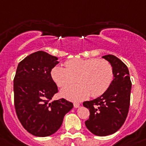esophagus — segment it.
I'll use <instances>...</instances> for the list:
<instances>
[{
	"label": "esophagus",
	"mask_w": 146,
	"mask_h": 146,
	"mask_svg": "<svg viewBox=\"0 0 146 146\" xmlns=\"http://www.w3.org/2000/svg\"><path fill=\"white\" fill-rule=\"evenodd\" d=\"M80 107V104L78 103V102H74V108H78Z\"/></svg>",
	"instance_id": "34e87169"
}]
</instances>
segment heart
<instances>
[{
	"label": "heart",
	"instance_id": "obj_1",
	"mask_svg": "<svg viewBox=\"0 0 146 146\" xmlns=\"http://www.w3.org/2000/svg\"><path fill=\"white\" fill-rule=\"evenodd\" d=\"M66 68L56 66L51 71L54 81L66 87L77 80L79 84L62 91L68 99L80 101L90 96L98 97L108 90L113 79L111 64L103 59H72L65 62Z\"/></svg>",
	"mask_w": 146,
	"mask_h": 146
}]
</instances>
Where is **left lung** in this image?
Masks as SVG:
<instances>
[{"label": "left lung", "mask_w": 146, "mask_h": 146, "mask_svg": "<svg viewBox=\"0 0 146 146\" xmlns=\"http://www.w3.org/2000/svg\"><path fill=\"white\" fill-rule=\"evenodd\" d=\"M111 64L113 80L103 95L84 102L90 110V118L85 121L87 129L96 136L104 137L115 133L125 122L129 110L131 81L127 66L114 55L102 56Z\"/></svg>", "instance_id": "1"}]
</instances>
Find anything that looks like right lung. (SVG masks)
<instances>
[{
    "mask_svg": "<svg viewBox=\"0 0 146 146\" xmlns=\"http://www.w3.org/2000/svg\"><path fill=\"white\" fill-rule=\"evenodd\" d=\"M58 58L39 50L19 62L14 78V104L19 121L36 137H48L61 127L63 118L73 108L64 98L51 101L58 92L50 72Z\"/></svg>",
    "mask_w": 146,
    "mask_h": 146,
    "instance_id": "add662e5",
    "label": "right lung"
}]
</instances>
